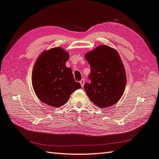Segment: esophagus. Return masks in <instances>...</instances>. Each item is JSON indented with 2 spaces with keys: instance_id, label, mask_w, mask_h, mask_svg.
Masks as SVG:
<instances>
[{
  "instance_id": "obj_1",
  "label": "esophagus",
  "mask_w": 159,
  "mask_h": 159,
  "mask_svg": "<svg viewBox=\"0 0 159 159\" xmlns=\"http://www.w3.org/2000/svg\"><path fill=\"white\" fill-rule=\"evenodd\" d=\"M80 83V84H81V86H82V87L83 88L84 86V84H85V80H84V79H82V80H81Z\"/></svg>"
}]
</instances>
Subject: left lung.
<instances>
[{
    "label": "left lung",
    "instance_id": "obj_1",
    "mask_svg": "<svg viewBox=\"0 0 159 159\" xmlns=\"http://www.w3.org/2000/svg\"><path fill=\"white\" fill-rule=\"evenodd\" d=\"M90 64V83L84 90L91 101L101 109L117 103L124 92L127 78L124 65L118 52L107 45H100L87 52Z\"/></svg>",
    "mask_w": 159,
    "mask_h": 159
}]
</instances>
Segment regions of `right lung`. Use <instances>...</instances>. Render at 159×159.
Returning <instances> with one entry per match:
<instances>
[{
	"instance_id": "right-lung-1",
	"label": "right lung",
	"mask_w": 159,
	"mask_h": 159,
	"mask_svg": "<svg viewBox=\"0 0 159 159\" xmlns=\"http://www.w3.org/2000/svg\"><path fill=\"white\" fill-rule=\"evenodd\" d=\"M69 54L61 47L42 52L34 65L32 82L41 102L55 108L66 103L71 94L82 88L76 82L72 69L66 67Z\"/></svg>"
}]
</instances>
